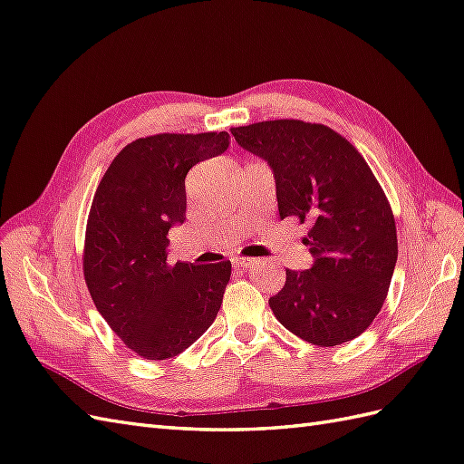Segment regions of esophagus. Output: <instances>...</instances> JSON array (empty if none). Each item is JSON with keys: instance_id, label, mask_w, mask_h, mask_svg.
Segmentation results:
<instances>
[{"instance_id": "34e87169", "label": "esophagus", "mask_w": 464, "mask_h": 464, "mask_svg": "<svg viewBox=\"0 0 464 464\" xmlns=\"http://www.w3.org/2000/svg\"><path fill=\"white\" fill-rule=\"evenodd\" d=\"M232 264H234V267H254V266H257V264H259V259H256V257H242V256H236V257L232 259Z\"/></svg>"}]
</instances>
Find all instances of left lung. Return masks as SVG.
<instances>
[{
  "instance_id": "obj_1",
  "label": "left lung",
  "mask_w": 464,
  "mask_h": 464,
  "mask_svg": "<svg viewBox=\"0 0 464 464\" xmlns=\"http://www.w3.org/2000/svg\"><path fill=\"white\" fill-rule=\"evenodd\" d=\"M230 131L274 171L281 220L309 226L303 242L314 264L285 269L271 311L311 344L353 341L380 313L398 259L393 212L378 179L356 147L323 123L271 120Z\"/></svg>"
}]
</instances>
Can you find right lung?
<instances>
[{"instance_id": "right-lung-1", "label": "right lung", "mask_w": 464, "mask_h": 464, "mask_svg": "<svg viewBox=\"0 0 464 464\" xmlns=\"http://www.w3.org/2000/svg\"><path fill=\"white\" fill-rule=\"evenodd\" d=\"M226 131L157 133L128 143L90 207L82 269L90 295L123 344L147 360L183 353L217 319L232 264L167 262L185 222V177L228 150Z\"/></svg>"}]
</instances>
